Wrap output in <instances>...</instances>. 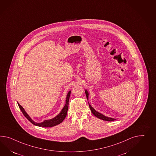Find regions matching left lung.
Masks as SVG:
<instances>
[{
    "label": "left lung",
    "instance_id": "left-lung-1",
    "mask_svg": "<svg viewBox=\"0 0 156 156\" xmlns=\"http://www.w3.org/2000/svg\"><path fill=\"white\" fill-rule=\"evenodd\" d=\"M85 94H86L87 98V99H88V92H87V90H85ZM89 108H90V110H91V112H92V114H93L95 116H96L97 118H99V119H102V120H106V121H110V122L116 120V119H114V118H112L107 117V116H106L101 114L100 112H96V110H95L93 108H92V106L89 104Z\"/></svg>",
    "mask_w": 156,
    "mask_h": 156
}]
</instances>
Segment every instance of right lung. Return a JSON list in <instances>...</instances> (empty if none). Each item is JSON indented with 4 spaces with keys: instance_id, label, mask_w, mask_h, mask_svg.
Wrapping results in <instances>:
<instances>
[{
    "instance_id": "right-lung-1",
    "label": "right lung",
    "mask_w": 156,
    "mask_h": 156,
    "mask_svg": "<svg viewBox=\"0 0 156 156\" xmlns=\"http://www.w3.org/2000/svg\"><path fill=\"white\" fill-rule=\"evenodd\" d=\"M70 94H71V91L68 92V94H67V98H66V105H65L64 108L62 110L61 112L58 115L55 116V118H52L51 119L45 120L43 122H41V123H36V122H34L29 117V116L28 115L27 113L25 112V111L24 110V108H23L19 103H17V104H18L19 107L20 108L21 111L23 112V114H24V115L26 117V118L28 120H29L32 123V124H33L34 125H35V126H38V127H51L55 126L58 125V124H60V123H62L64 119H65V118L66 117L67 114V111H68V102H69Z\"/></svg>"
}]
</instances>
